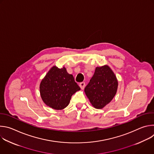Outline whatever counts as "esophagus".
Listing matches in <instances>:
<instances>
[{
    "label": "esophagus",
    "mask_w": 154,
    "mask_h": 154,
    "mask_svg": "<svg viewBox=\"0 0 154 154\" xmlns=\"http://www.w3.org/2000/svg\"><path fill=\"white\" fill-rule=\"evenodd\" d=\"M79 86H80V88L82 89V90H83V89H84V88H85V82H81V83H80V84H79Z\"/></svg>",
    "instance_id": "34e87169"
}]
</instances>
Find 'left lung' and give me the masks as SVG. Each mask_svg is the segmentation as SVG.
Wrapping results in <instances>:
<instances>
[{
	"mask_svg": "<svg viewBox=\"0 0 154 154\" xmlns=\"http://www.w3.org/2000/svg\"><path fill=\"white\" fill-rule=\"evenodd\" d=\"M118 80L112 70L105 65L97 67L85 93L92 105L101 109L113 99L118 89Z\"/></svg>",
	"mask_w": 154,
	"mask_h": 154,
	"instance_id": "left-lung-1",
	"label": "left lung"
}]
</instances>
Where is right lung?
Wrapping results in <instances>:
<instances>
[{
	"label": "right lung",
	"mask_w": 154,
	"mask_h": 154,
	"mask_svg": "<svg viewBox=\"0 0 154 154\" xmlns=\"http://www.w3.org/2000/svg\"><path fill=\"white\" fill-rule=\"evenodd\" d=\"M39 89L41 98L48 106L62 109L68 105L71 96L80 88L65 68L54 66L42 80Z\"/></svg>",
	"instance_id": "obj_1"
}]
</instances>
